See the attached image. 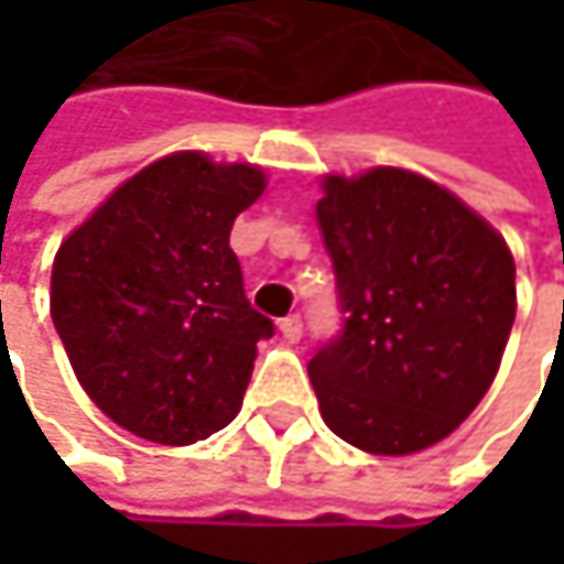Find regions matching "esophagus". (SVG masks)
<instances>
[{"mask_svg":"<svg viewBox=\"0 0 564 564\" xmlns=\"http://www.w3.org/2000/svg\"><path fill=\"white\" fill-rule=\"evenodd\" d=\"M281 333H283V339H286V343H300V336H303V319H300L296 313L283 316Z\"/></svg>","mask_w":564,"mask_h":564,"instance_id":"1","label":"esophagus"}]
</instances>
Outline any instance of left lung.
<instances>
[{
  "instance_id": "8db88e82",
  "label": "left lung",
  "mask_w": 564,
  "mask_h": 564,
  "mask_svg": "<svg viewBox=\"0 0 564 564\" xmlns=\"http://www.w3.org/2000/svg\"><path fill=\"white\" fill-rule=\"evenodd\" d=\"M316 221L346 313L306 366L323 421L379 457L444 441L494 386L516 319L503 235L394 166L326 175Z\"/></svg>"
}]
</instances>
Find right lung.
Masks as SVG:
<instances>
[{
	"instance_id": "add662e5",
	"label": "right lung",
	"mask_w": 564,
	"mask_h": 564,
	"mask_svg": "<svg viewBox=\"0 0 564 564\" xmlns=\"http://www.w3.org/2000/svg\"><path fill=\"white\" fill-rule=\"evenodd\" d=\"M264 185L251 163L172 153L57 248V336L84 392L130 434L182 447L238 414L274 323L248 303L228 238Z\"/></svg>"
}]
</instances>
